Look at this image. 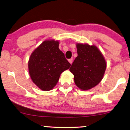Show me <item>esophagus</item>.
<instances>
[{
    "label": "esophagus",
    "mask_w": 130,
    "mask_h": 130,
    "mask_svg": "<svg viewBox=\"0 0 130 130\" xmlns=\"http://www.w3.org/2000/svg\"><path fill=\"white\" fill-rule=\"evenodd\" d=\"M69 63L71 64L72 63V61H73V59H69Z\"/></svg>",
    "instance_id": "obj_1"
}]
</instances>
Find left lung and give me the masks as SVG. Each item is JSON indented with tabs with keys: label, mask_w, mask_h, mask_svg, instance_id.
<instances>
[{
	"label": "left lung",
	"mask_w": 130,
	"mask_h": 130,
	"mask_svg": "<svg viewBox=\"0 0 130 130\" xmlns=\"http://www.w3.org/2000/svg\"><path fill=\"white\" fill-rule=\"evenodd\" d=\"M78 56L70 67L75 85L79 89L88 90L101 82L107 63L103 54L96 45L76 43Z\"/></svg>",
	"instance_id": "8db88e82"
}]
</instances>
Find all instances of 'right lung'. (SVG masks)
Listing matches in <instances>:
<instances>
[{
	"instance_id": "obj_1",
	"label": "right lung",
	"mask_w": 130,
	"mask_h": 130,
	"mask_svg": "<svg viewBox=\"0 0 130 130\" xmlns=\"http://www.w3.org/2000/svg\"><path fill=\"white\" fill-rule=\"evenodd\" d=\"M59 45L58 40H44L34 50L28 60L31 79L45 91L51 90L58 82L60 74L71 66Z\"/></svg>"
}]
</instances>
